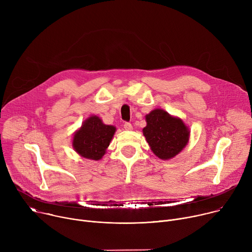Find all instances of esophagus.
<instances>
[{"instance_id":"esophagus-1","label":"esophagus","mask_w":252,"mask_h":252,"mask_svg":"<svg viewBox=\"0 0 252 252\" xmlns=\"http://www.w3.org/2000/svg\"><path fill=\"white\" fill-rule=\"evenodd\" d=\"M124 128L126 130H131L132 129V126H131L130 123H125L124 124Z\"/></svg>"}]
</instances>
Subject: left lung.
I'll list each match as a JSON object with an SVG mask.
<instances>
[{
	"label": "left lung",
	"mask_w": 252,
	"mask_h": 252,
	"mask_svg": "<svg viewBox=\"0 0 252 252\" xmlns=\"http://www.w3.org/2000/svg\"><path fill=\"white\" fill-rule=\"evenodd\" d=\"M147 126L142 132L154 154L161 159H169L187 146L189 130L178 118L169 116L162 110H155L147 115Z\"/></svg>",
	"instance_id": "left-lung-1"
}]
</instances>
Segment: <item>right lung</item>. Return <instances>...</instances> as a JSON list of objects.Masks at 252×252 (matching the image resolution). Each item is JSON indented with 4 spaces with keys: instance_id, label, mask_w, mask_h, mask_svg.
<instances>
[{
    "instance_id": "obj_1",
    "label": "right lung",
    "mask_w": 252,
    "mask_h": 252,
    "mask_svg": "<svg viewBox=\"0 0 252 252\" xmlns=\"http://www.w3.org/2000/svg\"><path fill=\"white\" fill-rule=\"evenodd\" d=\"M115 132V126L102 124L98 117H91L75 133L74 149L83 158L98 160L105 154Z\"/></svg>"
}]
</instances>
